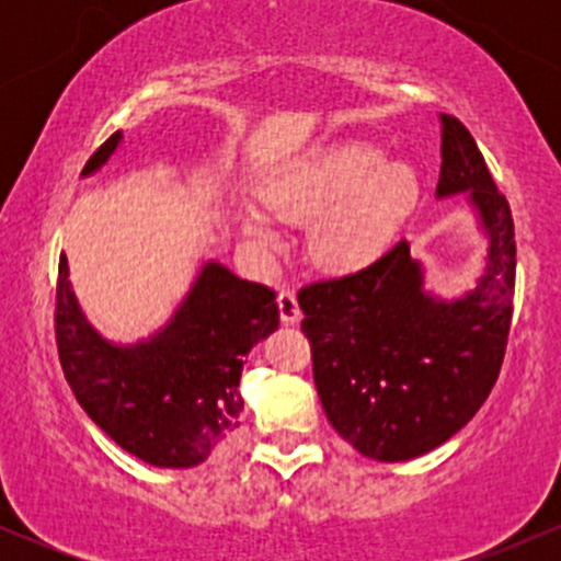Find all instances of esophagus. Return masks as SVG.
Returning a JSON list of instances; mask_svg holds the SVG:
<instances>
[{
  "label": "esophagus",
  "mask_w": 561,
  "mask_h": 561,
  "mask_svg": "<svg viewBox=\"0 0 561 561\" xmlns=\"http://www.w3.org/2000/svg\"><path fill=\"white\" fill-rule=\"evenodd\" d=\"M276 302H279V317L282 324H295L300 319V306L295 300V293L289 287H282L279 295H276Z\"/></svg>",
  "instance_id": "esophagus-1"
}]
</instances>
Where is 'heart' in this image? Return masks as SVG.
<instances>
[{
	"label": "heart",
	"mask_w": 561,
	"mask_h": 561,
	"mask_svg": "<svg viewBox=\"0 0 561 561\" xmlns=\"http://www.w3.org/2000/svg\"><path fill=\"white\" fill-rule=\"evenodd\" d=\"M382 150L369 141L334 147L268 192L276 218L316 227L317 259L332 268H356L371 261L390 240L398 218L416 192V176L405 163H382ZM250 240L274 248L276 224L266 208L244 214Z\"/></svg>",
	"instance_id": "b5f03b06"
}]
</instances>
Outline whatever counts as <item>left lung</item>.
I'll return each instance as SVG.
<instances>
[{"instance_id": "left-lung-1", "label": "left lung", "mask_w": 561, "mask_h": 561, "mask_svg": "<svg viewBox=\"0 0 561 561\" xmlns=\"http://www.w3.org/2000/svg\"><path fill=\"white\" fill-rule=\"evenodd\" d=\"M440 121L437 195L469 192L491 237L478 287L461 300H435L401 240L369 266L298 293L327 420L377 461L416 459L459 433L491 396L512 327V208L467 126L454 115Z\"/></svg>"}]
</instances>
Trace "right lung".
<instances>
[{
    "mask_svg": "<svg viewBox=\"0 0 561 561\" xmlns=\"http://www.w3.org/2000/svg\"><path fill=\"white\" fill-rule=\"evenodd\" d=\"M118 141L115 131L83 173L107 163ZM276 327L272 287L205 263L165 330L131 347L111 345L83 321L60 255L55 340L70 390L96 427L152 467H195L240 427L242 358Z\"/></svg>",
    "mask_w": 561,
    "mask_h": 561,
    "instance_id": "obj_1",
    "label": "right lung"
}]
</instances>
